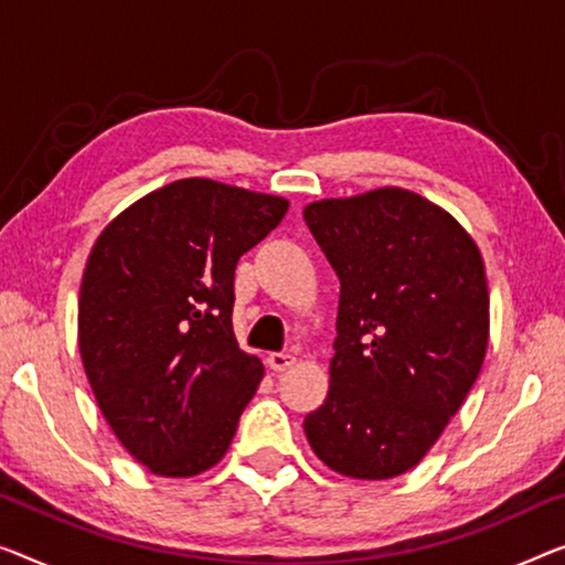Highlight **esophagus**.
I'll return each instance as SVG.
<instances>
[{
    "label": "esophagus",
    "instance_id": "esophagus-1",
    "mask_svg": "<svg viewBox=\"0 0 565 565\" xmlns=\"http://www.w3.org/2000/svg\"><path fill=\"white\" fill-rule=\"evenodd\" d=\"M294 363H297V358L291 355V352H271V355L266 358V365L274 370V373H284V370H289Z\"/></svg>",
    "mask_w": 565,
    "mask_h": 565
}]
</instances>
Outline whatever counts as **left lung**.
I'll use <instances>...</instances> for the list:
<instances>
[{
  "label": "left lung",
  "mask_w": 565,
  "mask_h": 565,
  "mask_svg": "<svg viewBox=\"0 0 565 565\" xmlns=\"http://www.w3.org/2000/svg\"><path fill=\"white\" fill-rule=\"evenodd\" d=\"M340 279L330 391L305 418L319 459L352 479L416 467L465 403L490 340L471 235L403 188L305 207Z\"/></svg>",
  "instance_id": "1"
}]
</instances>
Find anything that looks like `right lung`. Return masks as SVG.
<instances>
[{
    "label": "right lung",
    "mask_w": 565,
    "mask_h": 565,
    "mask_svg": "<svg viewBox=\"0 0 565 565\" xmlns=\"http://www.w3.org/2000/svg\"><path fill=\"white\" fill-rule=\"evenodd\" d=\"M289 200L205 177L116 215L83 271L78 348L100 414L139 465L195 477L225 457L264 365L233 334L238 258Z\"/></svg>",
    "instance_id": "right-lung-1"
}]
</instances>
